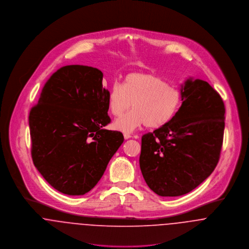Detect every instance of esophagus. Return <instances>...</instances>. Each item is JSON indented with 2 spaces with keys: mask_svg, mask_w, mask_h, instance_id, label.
<instances>
[{
  "mask_svg": "<svg viewBox=\"0 0 249 249\" xmlns=\"http://www.w3.org/2000/svg\"><path fill=\"white\" fill-rule=\"evenodd\" d=\"M132 138L131 135H129V134H124V138H125V139H129V138ZM136 138H138V137H136Z\"/></svg>",
  "mask_w": 249,
  "mask_h": 249,
  "instance_id": "obj_1",
  "label": "esophagus"
}]
</instances>
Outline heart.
Masks as SVG:
<instances>
[{
	"instance_id": "b5f03b06",
	"label": "heart",
	"mask_w": 249,
	"mask_h": 249,
	"mask_svg": "<svg viewBox=\"0 0 249 249\" xmlns=\"http://www.w3.org/2000/svg\"><path fill=\"white\" fill-rule=\"evenodd\" d=\"M182 101L180 90L169 86L164 79L151 73L133 72L122 85L113 84L108 95V110L119 117L133 104V111L115 120L113 129L132 133L146 125L159 129L167 125L179 110Z\"/></svg>"
}]
</instances>
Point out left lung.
Masks as SVG:
<instances>
[{
  "label": "left lung",
  "mask_w": 249,
  "mask_h": 249,
  "mask_svg": "<svg viewBox=\"0 0 249 249\" xmlns=\"http://www.w3.org/2000/svg\"><path fill=\"white\" fill-rule=\"evenodd\" d=\"M180 87L182 103L177 114L141 139L142 176L161 196L191 192L212 174L221 154L225 108L220 94L193 77Z\"/></svg>",
  "instance_id": "obj_1"
}]
</instances>
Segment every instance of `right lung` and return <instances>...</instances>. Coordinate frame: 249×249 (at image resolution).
Listing matches in <instances>:
<instances>
[{"instance_id":"1","label":"right lung","mask_w":249,"mask_h":249,"mask_svg":"<svg viewBox=\"0 0 249 249\" xmlns=\"http://www.w3.org/2000/svg\"><path fill=\"white\" fill-rule=\"evenodd\" d=\"M102 80L95 68L63 67L46 82L29 112L33 163L61 193L90 191L124 141L122 133L104 129L111 119Z\"/></svg>"}]
</instances>
